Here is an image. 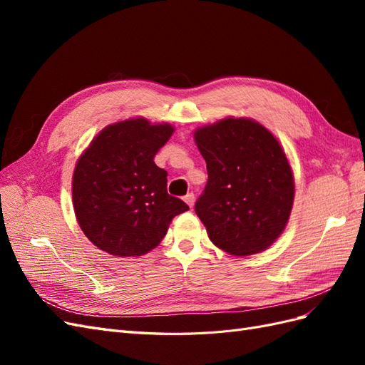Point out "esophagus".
Segmentation results:
<instances>
[{
	"label": "esophagus",
	"mask_w": 365,
	"mask_h": 365,
	"mask_svg": "<svg viewBox=\"0 0 365 365\" xmlns=\"http://www.w3.org/2000/svg\"><path fill=\"white\" fill-rule=\"evenodd\" d=\"M184 201H185V204L189 205L190 208H193V205H195V195H193V193H187V195L184 196Z\"/></svg>",
	"instance_id": "esophagus-1"
}]
</instances>
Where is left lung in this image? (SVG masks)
<instances>
[{"label": "left lung", "mask_w": 365, "mask_h": 365, "mask_svg": "<svg viewBox=\"0 0 365 365\" xmlns=\"http://www.w3.org/2000/svg\"><path fill=\"white\" fill-rule=\"evenodd\" d=\"M208 181L195 204L213 244L245 257L269 248L288 224L295 182L271 130L247 117H225L195 129Z\"/></svg>", "instance_id": "left-lung-1"}]
</instances>
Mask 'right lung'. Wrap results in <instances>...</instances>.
<instances>
[{"label":"right lung","mask_w":365,"mask_h":365,"mask_svg":"<svg viewBox=\"0 0 365 365\" xmlns=\"http://www.w3.org/2000/svg\"><path fill=\"white\" fill-rule=\"evenodd\" d=\"M169 123L145 117L108 125L76 163L73 207L83 235L115 257L158 247L172 219L189 205L168 193V172L153 163L172 137Z\"/></svg>","instance_id":"1"}]
</instances>
